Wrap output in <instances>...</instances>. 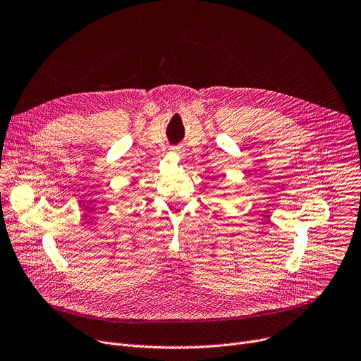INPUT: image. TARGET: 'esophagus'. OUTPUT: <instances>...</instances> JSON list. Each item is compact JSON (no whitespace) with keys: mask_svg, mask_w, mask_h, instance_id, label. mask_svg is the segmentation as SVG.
Segmentation results:
<instances>
[{"mask_svg":"<svg viewBox=\"0 0 361 361\" xmlns=\"http://www.w3.org/2000/svg\"><path fill=\"white\" fill-rule=\"evenodd\" d=\"M171 150H173V152H178V154H181V150H180V147H173V149H171Z\"/></svg>","mask_w":361,"mask_h":361,"instance_id":"34e87169","label":"esophagus"}]
</instances>
